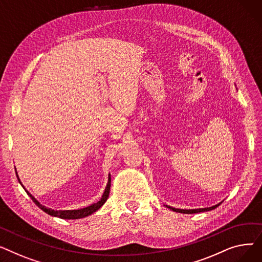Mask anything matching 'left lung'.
I'll return each mask as SVG.
<instances>
[{
  "mask_svg": "<svg viewBox=\"0 0 262 262\" xmlns=\"http://www.w3.org/2000/svg\"><path fill=\"white\" fill-rule=\"evenodd\" d=\"M220 204H221V203H219V204H216V205H214V206H211V207L198 208V209H180V208H173V207H171V206H168V205H164V206H166V207H168L169 209L175 211V212H180V213H190V214H191V213H199V212H205V211H209V210L215 209Z\"/></svg>",
  "mask_w": 262,
  "mask_h": 262,
  "instance_id": "left-lung-1",
  "label": "left lung"
}]
</instances>
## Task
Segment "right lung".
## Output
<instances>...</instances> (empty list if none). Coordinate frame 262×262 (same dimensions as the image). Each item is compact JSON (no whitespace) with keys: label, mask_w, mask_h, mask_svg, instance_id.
I'll return each instance as SVG.
<instances>
[{"label":"right lung","mask_w":262,"mask_h":262,"mask_svg":"<svg viewBox=\"0 0 262 262\" xmlns=\"http://www.w3.org/2000/svg\"><path fill=\"white\" fill-rule=\"evenodd\" d=\"M17 174V177H18V181L19 183L21 184V186L24 188V186L22 185L20 178L18 176V173L16 172ZM110 182H112V178H110V174L108 175V182H107V185H106V188H105V191L104 193L101 198V200L99 202H96L94 204H91L90 206H88V207H85V208H80V209H74V210H54V209H51V208H48L46 207V206L41 205L31 193L29 191H27L25 188L24 190L26 191V193L30 195V198L33 200V202L38 206V207L43 210L45 212H47L48 214L52 215V216H57V217H60V219H64V220H76V219H81V217H85V216H88L90 214H92L93 212L98 211L102 206L105 204V202L107 201L108 196H109V192H110Z\"/></svg>","instance_id":"right-lung-1"}]
</instances>
